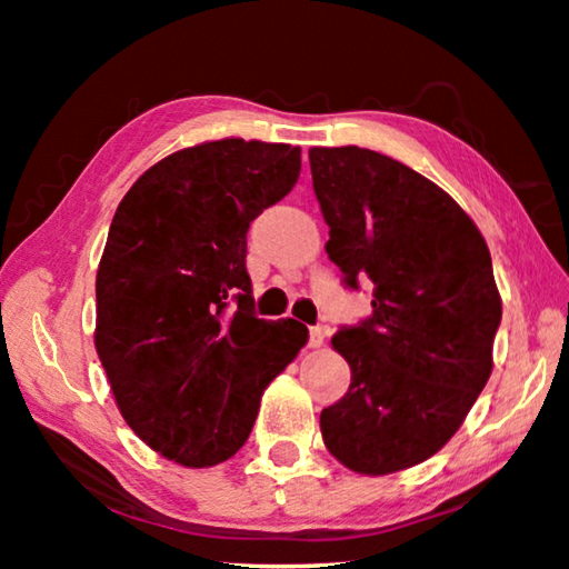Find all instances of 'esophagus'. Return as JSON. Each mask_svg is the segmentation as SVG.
I'll return each instance as SVG.
<instances>
[{
  "instance_id": "1",
  "label": "esophagus",
  "mask_w": 569,
  "mask_h": 569,
  "mask_svg": "<svg viewBox=\"0 0 569 569\" xmlns=\"http://www.w3.org/2000/svg\"><path fill=\"white\" fill-rule=\"evenodd\" d=\"M323 339H326L323 326H311V331H308V346H311V349H319V346H323Z\"/></svg>"
}]
</instances>
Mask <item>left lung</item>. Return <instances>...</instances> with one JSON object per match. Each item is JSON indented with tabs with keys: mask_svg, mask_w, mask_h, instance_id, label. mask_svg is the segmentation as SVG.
<instances>
[{
	"mask_svg": "<svg viewBox=\"0 0 569 569\" xmlns=\"http://www.w3.org/2000/svg\"><path fill=\"white\" fill-rule=\"evenodd\" d=\"M343 283L371 281V316L331 343L351 383L321 411L331 455L359 475H391L455 437L492 373L502 321L492 256L435 182L381 152L308 150Z\"/></svg>",
	"mask_w": 569,
	"mask_h": 569,
	"instance_id": "left-lung-1",
	"label": "left lung"
}]
</instances>
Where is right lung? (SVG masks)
I'll list each match as a JSON object with an SVG mask.
<instances>
[{"label": "right lung", "instance_id": "1", "mask_svg": "<svg viewBox=\"0 0 569 569\" xmlns=\"http://www.w3.org/2000/svg\"><path fill=\"white\" fill-rule=\"evenodd\" d=\"M301 148L216 140L160 160L114 210L98 268L94 349L128 427L182 467L246 445L261 393L308 329L256 316L250 220L296 186Z\"/></svg>", "mask_w": 569, "mask_h": 569}]
</instances>
